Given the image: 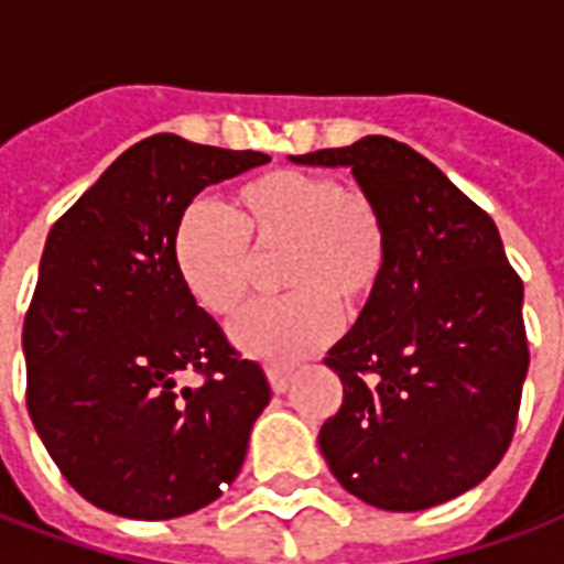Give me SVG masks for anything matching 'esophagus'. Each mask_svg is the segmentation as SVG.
Returning <instances> with one entry per match:
<instances>
[{
  "label": "esophagus",
  "instance_id": "1",
  "mask_svg": "<svg viewBox=\"0 0 564 564\" xmlns=\"http://www.w3.org/2000/svg\"><path fill=\"white\" fill-rule=\"evenodd\" d=\"M268 379L270 388H273L276 394H282V391H288V386H291V368H285V365H268Z\"/></svg>",
  "mask_w": 564,
  "mask_h": 564
}]
</instances>
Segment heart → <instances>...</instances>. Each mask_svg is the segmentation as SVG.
Instances as JSON below:
<instances>
[{
    "instance_id": "b5f03b06",
    "label": "heart",
    "mask_w": 564,
    "mask_h": 564,
    "mask_svg": "<svg viewBox=\"0 0 564 564\" xmlns=\"http://www.w3.org/2000/svg\"><path fill=\"white\" fill-rule=\"evenodd\" d=\"M285 250L279 282L291 294L250 305L232 323L235 347L261 361H294L359 312L388 259L379 205L365 191L308 170H270L243 182L229 212L191 205L173 235L178 276L205 312L229 317L256 276V252Z\"/></svg>"
}]
</instances>
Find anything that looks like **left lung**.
Returning a JSON list of instances; mask_svg holds the SVG:
<instances>
[{"mask_svg": "<svg viewBox=\"0 0 564 564\" xmlns=\"http://www.w3.org/2000/svg\"><path fill=\"white\" fill-rule=\"evenodd\" d=\"M291 161L350 167L388 232L377 291L323 359L344 400L321 453L377 509L447 503L497 468L514 435L530 368L521 276L495 220L412 147L368 134Z\"/></svg>", "mask_w": 564, "mask_h": 564, "instance_id": "left-lung-1", "label": "left lung"}]
</instances>
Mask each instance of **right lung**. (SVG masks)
I'll use <instances>...</instances> for the list:
<instances>
[{"label":"right lung","instance_id":"obj_1","mask_svg":"<svg viewBox=\"0 0 564 564\" xmlns=\"http://www.w3.org/2000/svg\"><path fill=\"white\" fill-rule=\"evenodd\" d=\"M268 161L152 134L52 226L23 323L25 403L64 479L105 512L191 514L241 470L268 377L196 305L173 235L203 187ZM185 372L204 382L178 387Z\"/></svg>","mask_w":564,"mask_h":564}]
</instances>
